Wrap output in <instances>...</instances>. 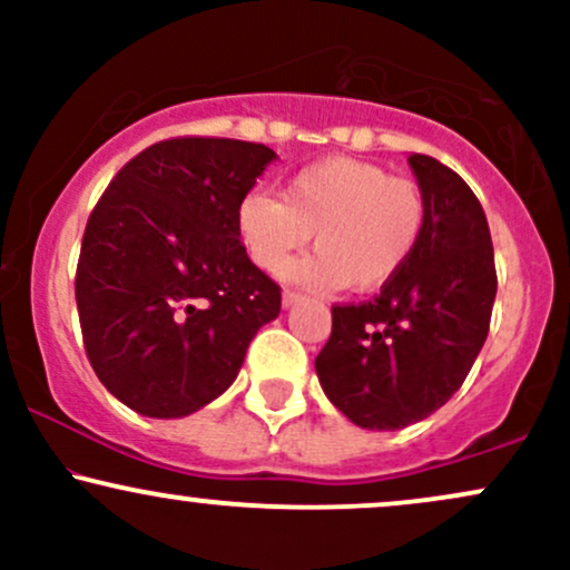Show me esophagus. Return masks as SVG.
<instances>
[{"mask_svg": "<svg viewBox=\"0 0 570 570\" xmlns=\"http://www.w3.org/2000/svg\"><path fill=\"white\" fill-rule=\"evenodd\" d=\"M303 297H305L303 292H297V289H284V297H281V299H284V305L289 307V305H294V303H297V299H303Z\"/></svg>", "mask_w": 570, "mask_h": 570, "instance_id": "obj_1", "label": "esophagus"}]
</instances>
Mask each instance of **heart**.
Listing matches in <instances>:
<instances>
[{
    "mask_svg": "<svg viewBox=\"0 0 570 570\" xmlns=\"http://www.w3.org/2000/svg\"><path fill=\"white\" fill-rule=\"evenodd\" d=\"M426 219L417 181L358 158L311 163L286 179L281 198L254 189L238 203V233L254 265L281 273L313 233L318 252L286 276L353 292L391 284L421 244Z\"/></svg>",
    "mask_w": 570,
    "mask_h": 570,
    "instance_id": "heart-1",
    "label": "heart"
}]
</instances>
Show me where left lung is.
I'll use <instances>...</instances> for the list:
<instances>
[{
  "label": "left lung",
  "mask_w": 570,
  "mask_h": 570,
  "mask_svg": "<svg viewBox=\"0 0 570 570\" xmlns=\"http://www.w3.org/2000/svg\"><path fill=\"white\" fill-rule=\"evenodd\" d=\"M407 160L429 203L421 244L381 294L332 305V335L316 356L330 402L377 431L423 421L461 389L488 337L499 286L472 187L429 155Z\"/></svg>",
  "instance_id": "obj_1"
}]
</instances>
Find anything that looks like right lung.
<instances>
[{
	"instance_id": "add662e5",
	"label": "right lung",
	"mask_w": 570,
	"mask_h": 570,
	"mask_svg": "<svg viewBox=\"0 0 570 570\" xmlns=\"http://www.w3.org/2000/svg\"><path fill=\"white\" fill-rule=\"evenodd\" d=\"M271 147L174 136L130 158L85 225L75 297L98 381L149 417H181L235 381L281 286L248 259L238 203Z\"/></svg>"
}]
</instances>
